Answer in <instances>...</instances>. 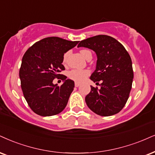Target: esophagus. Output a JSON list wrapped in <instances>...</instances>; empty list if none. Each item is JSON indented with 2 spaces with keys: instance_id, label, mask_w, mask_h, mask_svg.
I'll return each instance as SVG.
<instances>
[{
  "instance_id": "esophagus-1",
  "label": "esophagus",
  "mask_w": 155,
  "mask_h": 155,
  "mask_svg": "<svg viewBox=\"0 0 155 155\" xmlns=\"http://www.w3.org/2000/svg\"><path fill=\"white\" fill-rule=\"evenodd\" d=\"M80 85H81V83H77V82H76V83H74V86H75V87H79Z\"/></svg>"
}]
</instances>
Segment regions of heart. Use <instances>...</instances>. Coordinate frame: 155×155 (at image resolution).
<instances>
[{
    "label": "heart",
    "instance_id": "obj_1",
    "mask_svg": "<svg viewBox=\"0 0 155 155\" xmlns=\"http://www.w3.org/2000/svg\"><path fill=\"white\" fill-rule=\"evenodd\" d=\"M89 51H90L87 50V49H82V50H81V54L83 57L86 58L87 54ZM68 54V53H65L64 57H63V61L64 62L66 60ZM89 74L90 72L87 70H72L71 71L69 72L68 76L72 81L76 82H82L89 75Z\"/></svg>",
    "mask_w": 155,
    "mask_h": 155
}]
</instances>
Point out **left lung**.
<instances>
[{
  "label": "left lung",
  "instance_id": "obj_1",
  "mask_svg": "<svg viewBox=\"0 0 155 155\" xmlns=\"http://www.w3.org/2000/svg\"><path fill=\"white\" fill-rule=\"evenodd\" d=\"M91 49L97 55L96 68L91 76L94 83L101 81L100 88L91 86L85 97L87 106L102 116L118 114L129 98L134 72L130 55L114 38L98 35L80 41L78 47Z\"/></svg>",
  "mask_w": 155,
  "mask_h": 155
}]
</instances>
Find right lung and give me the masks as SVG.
<instances>
[{
	"label": "right lung",
	"instance_id": "right-lung-1",
	"mask_svg": "<svg viewBox=\"0 0 155 155\" xmlns=\"http://www.w3.org/2000/svg\"><path fill=\"white\" fill-rule=\"evenodd\" d=\"M78 44V41L47 37L34 44L25 52L19 78L24 98L35 114L54 116L66 107L74 83L60 73L64 70V54ZM54 78L64 81L61 87L53 84Z\"/></svg>",
	"mask_w": 155,
	"mask_h": 155
}]
</instances>
